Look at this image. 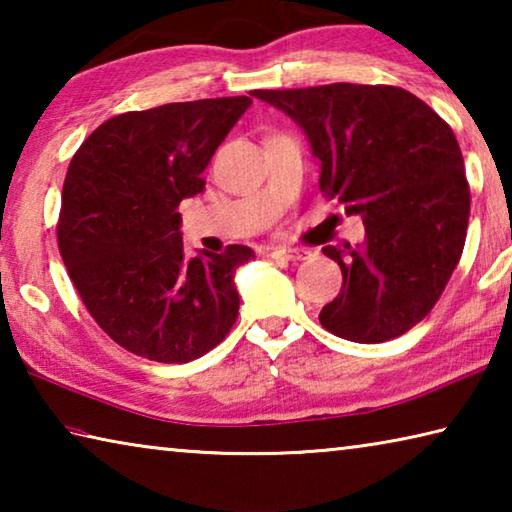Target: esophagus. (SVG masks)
I'll use <instances>...</instances> for the list:
<instances>
[{
	"label": "esophagus",
	"instance_id": "obj_1",
	"mask_svg": "<svg viewBox=\"0 0 512 512\" xmlns=\"http://www.w3.org/2000/svg\"><path fill=\"white\" fill-rule=\"evenodd\" d=\"M271 257L275 259H287V262H296V259H305V250H298V248H271L268 250Z\"/></svg>",
	"mask_w": 512,
	"mask_h": 512
}]
</instances>
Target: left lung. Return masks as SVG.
I'll return each mask as SVG.
<instances>
[{"label":"left lung","instance_id":"left-lung-1","mask_svg":"<svg viewBox=\"0 0 512 512\" xmlns=\"http://www.w3.org/2000/svg\"><path fill=\"white\" fill-rule=\"evenodd\" d=\"M305 131L320 192L359 214L366 239L325 246L343 287L320 325L354 343H381L429 314L461 259L470 187L456 135L427 103L393 85L332 83L255 90Z\"/></svg>","mask_w":512,"mask_h":512}]
</instances>
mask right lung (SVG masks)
I'll return each instance as SVG.
<instances>
[{
  "mask_svg": "<svg viewBox=\"0 0 512 512\" xmlns=\"http://www.w3.org/2000/svg\"><path fill=\"white\" fill-rule=\"evenodd\" d=\"M250 103L221 97L124 112L69 162L60 255L92 318L137 357L194 361L235 325V271L255 253L228 246L187 257L178 205L203 192L205 167Z\"/></svg>",
  "mask_w": 512,
  "mask_h": 512,
  "instance_id": "1",
  "label": "right lung"
}]
</instances>
